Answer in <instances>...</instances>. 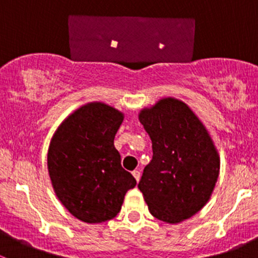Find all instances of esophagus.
Masks as SVG:
<instances>
[{
    "mask_svg": "<svg viewBox=\"0 0 258 258\" xmlns=\"http://www.w3.org/2000/svg\"><path fill=\"white\" fill-rule=\"evenodd\" d=\"M132 175H134V177L136 178L137 182H139L140 178H141V172H140V171H137V170H135L134 172H132Z\"/></svg>",
    "mask_w": 258,
    "mask_h": 258,
    "instance_id": "obj_1",
    "label": "esophagus"
}]
</instances>
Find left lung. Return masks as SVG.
Returning <instances> with one entry per match:
<instances>
[{
    "label": "left lung",
    "instance_id": "left-lung-1",
    "mask_svg": "<svg viewBox=\"0 0 258 258\" xmlns=\"http://www.w3.org/2000/svg\"><path fill=\"white\" fill-rule=\"evenodd\" d=\"M153 156L139 188L153 217L178 223L199 212L212 195L220 157L206 127L182 101L168 97L140 112Z\"/></svg>",
    "mask_w": 258,
    "mask_h": 258
}]
</instances>
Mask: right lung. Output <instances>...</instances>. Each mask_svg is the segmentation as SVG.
<instances>
[{
	"label": "right lung",
	"mask_w": 258,
	"mask_h": 258,
	"mask_svg": "<svg viewBox=\"0 0 258 258\" xmlns=\"http://www.w3.org/2000/svg\"><path fill=\"white\" fill-rule=\"evenodd\" d=\"M123 113L102 102L82 106L54 132L47 167L54 194L72 216L87 223L112 220L136 179L121 166L113 140Z\"/></svg>",
	"instance_id": "right-lung-1"
}]
</instances>
